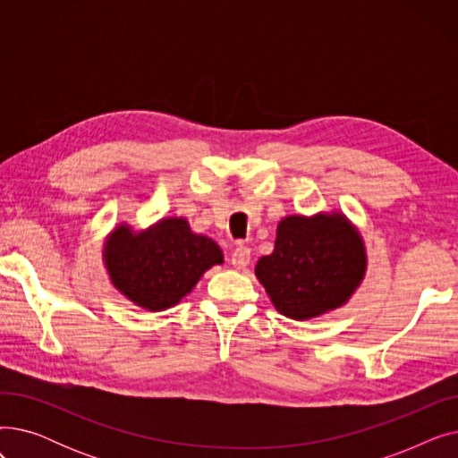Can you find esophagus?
Wrapping results in <instances>:
<instances>
[{
    "label": "esophagus",
    "mask_w": 458,
    "mask_h": 458,
    "mask_svg": "<svg viewBox=\"0 0 458 458\" xmlns=\"http://www.w3.org/2000/svg\"><path fill=\"white\" fill-rule=\"evenodd\" d=\"M230 263H232L235 269H245L249 263H250V249L249 247H237L232 252Z\"/></svg>",
    "instance_id": "1"
}]
</instances>
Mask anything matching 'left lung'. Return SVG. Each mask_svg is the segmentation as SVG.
<instances>
[{"label": "left lung", "mask_w": 458, "mask_h": 458, "mask_svg": "<svg viewBox=\"0 0 458 458\" xmlns=\"http://www.w3.org/2000/svg\"><path fill=\"white\" fill-rule=\"evenodd\" d=\"M364 273L362 237L342 213L285 216L273 254L256 263L275 308L292 319L318 318L345 304Z\"/></svg>", "instance_id": "1"}]
</instances>
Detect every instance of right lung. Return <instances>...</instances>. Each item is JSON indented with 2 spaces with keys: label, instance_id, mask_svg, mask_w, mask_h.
I'll return each mask as SVG.
<instances>
[{
  "label": "right lung",
  "instance_id": "obj_1",
  "mask_svg": "<svg viewBox=\"0 0 458 458\" xmlns=\"http://www.w3.org/2000/svg\"><path fill=\"white\" fill-rule=\"evenodd\" d=\"M215 263H223L219 245L192 233L185 219H163L140 233L118 226L106 245L116 290L150 311L180 302Z\"/></svg>",
  "mask_w": 458,
  "mask_h": 458
}]
</instances>
